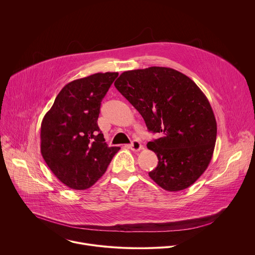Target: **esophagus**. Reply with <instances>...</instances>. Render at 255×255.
Here are the masks:
<instances>
[{
	"label": "esophagus",
	"instance_id": "34e87169",
	"mask_svg": "<svg viewBox=\"0 0 255 255\" xmlns=\"http://www.w3.org/2000/svg\"><path fill=\"white\" fill-rule=\"evenodd\" d=\"M129 147H130L131 150H133V151H139V150H141V149L143 148L142 144H141L138 140H133L132 143L129 145Z\"/></svg>",
	"mask_w": 255,
	"mask_h": 255
}]
</instances>
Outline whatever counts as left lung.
Instances as JSON below:
<instances>
[{"label":"left lung","mask_w":255,"mask_h":255,"mask_svg":"<svg viewBox=\"0 0 255 255\" xmlns=\"http://www.w3.org/2000/svg\"><path fill=\"white\" fill-rule=\"evenodd\" d=\"M114 85L160 135L147 143L158 158L149 176L168 192L192 186L207 169L217 136L205 94L186 75L162 66L124 71Z\"/></svg>","instance_id":"obj_1"}]
</instances>
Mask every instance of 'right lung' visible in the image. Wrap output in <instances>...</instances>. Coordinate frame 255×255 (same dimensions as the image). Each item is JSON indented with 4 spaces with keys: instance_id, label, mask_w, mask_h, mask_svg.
Segmentation results:
<instances>
[{
    "instance_id": "add662e5",
    "label": "right lung",
    "mask_w": 255,
    "mask_h": 255,
    "mask_svg": "<svg viewBox=\"0 0 255 255\" xmlns=\"http://www.w3.org/2000/svg\"><path fill=\"white\" fill-rule=\"evenodd\" d=\"M117 77L118 72H98L68 83L42 120V157L72 190L91 188L120 149L108 146L97 122L101 102Z\"/></svg>"
}]
</instances>
